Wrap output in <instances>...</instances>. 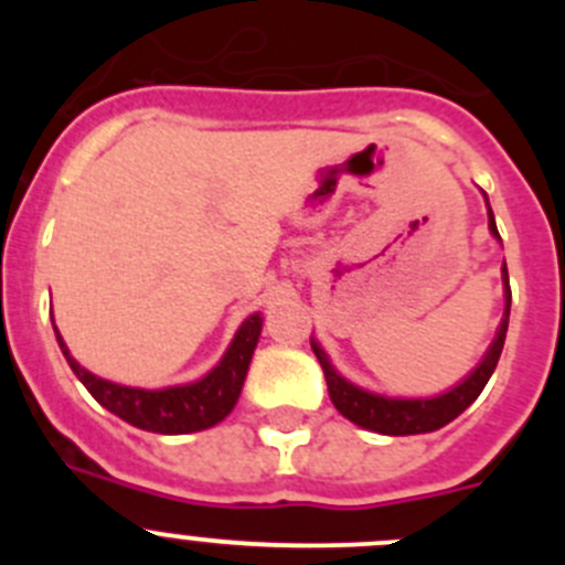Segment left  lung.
Listing matches in <instances>:
<instances>
[{
	"mask_svg": "<svg viewBox=\"0 0 565 565\" xmlns=\"http://www.w3.org/2000/svg\"><path fill=\"white\" fill-rule=\"evenodd\" d=\"M487 198V194H483ZM487 214H489V232L492 237L501 239L495 226V214L489 209L487 201ZM509 306H512V291H509V274L507 263H503V317L501 326H498L495 339L487 348L481 362L469 371V376H463L456 387L438 393V396H418V398H404V396H382V393L364 391L359 384L348 382L342 373L337 371L328 359V353L322 351V344L317 339H311V348L317 353L322 371H326L328 393H331V402L344 418H351L353 424L364 427V430L382 433V436H418V433H433L444 424H450L452 418L461 416L469 404L481 396V391L487 387L489 376L495 373V364L501 359L503 339H507L509 328Z\"/></svg>",
	"mask_w": 565,
	"mask_h": 565,
	"instance_id": "left-lung-1",
	"label": "left lung"
}]
</instances>
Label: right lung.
<instances>
[{"label":"right lung","mask_w":565,"mask_h":565,"mask_svg":"<svg viewBox=\"0 0 565 565\" xmlns=\"http://www.w3.org/2000/svg\"><path fill=\"white\" fill-rule=\"evenodd\" d=\"M263 331V317L252 313L243 319V326L234 333L232 344L226 348L223 359L214 364L206 376L189 384H172L161 391H147V387H129V384L107 382V379L89 373L87 367L70 356L67 344L56 328L58 348L64 359L78 376V382L93 393L102 407L124 418L127 424L147 433H163V436H186V433L209 430L217 422L228 416L237 404L243 382H246L248 364H252L254 348Z\"/></svg>","instance_id":"right-lung-1"}]
</instances>
